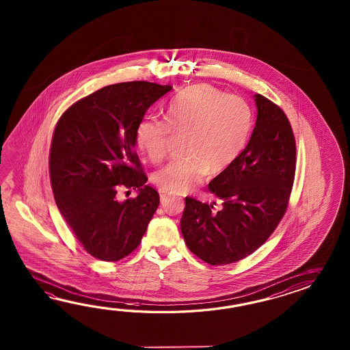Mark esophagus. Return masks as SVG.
Instances as JSON below:
<instances>
[{"mask_svg":"<svg viewBox=\"0 0 350 350\" xmlns=\"http://www.w3.org/2000/svg\"><path fill=\"white\" fill-rule=\"evenodd\" d=\"M160 199H161V204L164 205L170 199V195L167 193H164V191H160Z\"/></svg>","mask_w":350,"mask_h":350,"instance_id":"obj_1","label":"esophagus"}]
</instances>
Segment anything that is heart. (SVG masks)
<instances>
[{"label":"heart","instance_id":"obj_1","mask_svg":"<svg viewBox=\"0 0 350 350\" xmlns=\"http://www.w3.org/2000/svg\"><path fill=\"white\" fill-rule=\"evenodd\" d=\"M252 126L253 115L245 100L199 83L172 98L165 122L142 121L136 130V145L157 164L166 157L172 136L186 135L185 157L154 175V183L165 193H185L206 172H226L245 149Z\"/></svg>","mask_w":350,"mask_h":350}]
</instances>
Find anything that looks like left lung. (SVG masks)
Returning a JSON list of instances; mask_svg holds the SVG:
<instances>
[{"label": "left lung", "instance_id": "left-lung-1", "mask_svg": "<svg viewBox=\"0 0 350 350\" xmlns=\"http://www.w3.org/2000/svg\"><path fill=\"white\" fill-rule=\"evenodd\" d=\"M249 144L226 172L208 184L223 201L185 198L181 232L191 253L210 265L245 259L259 249L282 221L291 200L297 167V144L285 112L260 94Z\"/></svg>", "mask_w": 350, "mask_h": 350}]
</instances>
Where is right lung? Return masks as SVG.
<instances>
[{"instance_id":"add662e5","label":"right lung","mask_w":350,"mask_h":350,"mask_svg":"<svg viewBox=\"0 0 350 350\" xmlns=\"http://www.w3.org/2000/svg\"><path fill=\"white\" fill-rule=\"evenodd\" d=\"M172 89L148 81L109 85L71 105L55 126L49 159L53 198L79 243L98 260L133 253L160 204L157 190L145 185L136 130ZM120 188H137L139 195L120 203Z\"/></svg>"}]
</instances>
